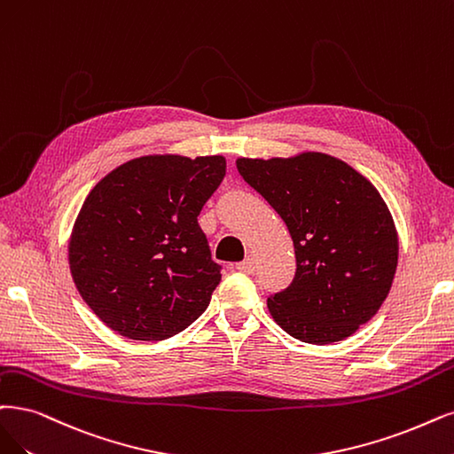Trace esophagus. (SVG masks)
<instances>
[{
	"instance_id": "obj_1",
	"label": "esophagus",
	"mask_w": 454,
	"mask_h": 454,
	"mask_svg": "<svg viewBox=\"0 0 454 454\" xmlns=\"http://www.w3.org/2000/svg\"><path fill=\"white\" fill-rule=\"evenodd\" d=\"M236 267H238V271L250 275V273L256 271V260L254 258H247V260L239 262Z\"/></svg>"
}]
</instances>
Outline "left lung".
<instances>
[{"mask_svg":"<svg viewBox=\"0 0 454 454\" xmlns=\"http://www.w3.org/2000/svg\"><path fill=\"white\" fill-rule=\"evenodd\" d=\"M236 164L294 239L297 271L267 299L273 320L309 344L351 337L380 310L398 263L396 228L381 194L344 160L316 151Z\"/></svg>","mask_w":454,"mask_h":454,"instance_id":"obj_1","label":"left lung"}]
</instances>
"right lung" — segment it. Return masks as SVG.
Segmentation results:
<instances>
[{"instance_id": "add662e5", "label": "right lung", "mask_w": 454, "mask_h": 454, "mask_svg": "<svg viewBox=\"0 0 454 454\" xmlns=\"http://www.w3.org/2000/svg\"><path fill=\"white\" fill-rule=\"evenodd\" d=\"M224 176L221 155H147L95 184L69 265L100 322L132 340H164L198 320L221 282L198 215Z\"/></svg>"}]
</instances>
